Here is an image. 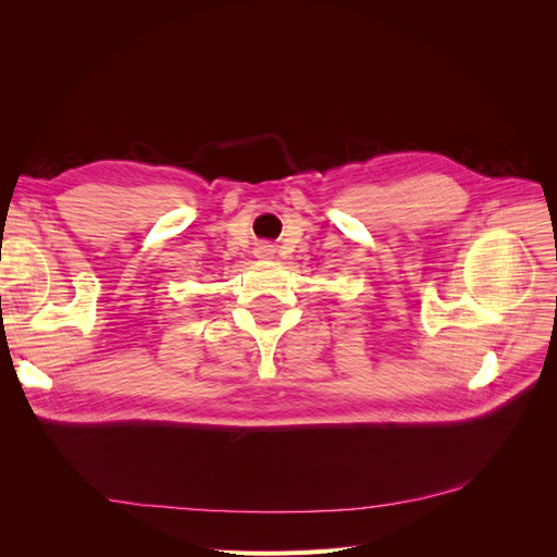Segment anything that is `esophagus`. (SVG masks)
Masks as SVG:
<instances>
[{"label":"esophagus","instance_id":"34e87169","mask_svg":"<svg viewBox=\"0 0 557 557\" xmlns=\"http://www.w3.org/2000/svg\"><path fill=\"white\" fill-rule=\"evenodd\" d=\"M260 252H262V256H269V252H272V248H267V246H262V248H260Z\"/></svg>","mask_w":557,"mask_h":557}]
</instances>
